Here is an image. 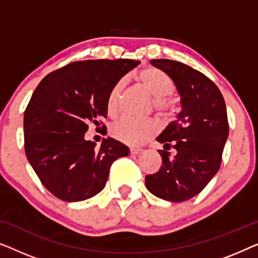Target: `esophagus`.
Instances as JSON below:
<instances>
[{
    "mask_svg": "<svg viewBox=\"0 0 258 258\" xmlns=\"http://www.w3.org/2000/svg\"><path fill=\"white\" fill-rule=\"evenodd\" d=\"M142 153V149H140V148H132L130 149V155H139Z\"/></svg>",
    "mask_w": 258,
    "mask_h": 258,
    "instance_id": "34e87169",
    "label": "esophagus"
}]
</instances>
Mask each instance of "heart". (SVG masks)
Returning <instances> with one entry per match:
<instances>
[{"label":"heart","mask_w":258,"mask_h":258,"mask_svg":"<svg viewBox=\"0 0 258 258\" xmlns=\"http://www.w3.org/2000/svg\"><path fill=\"white\" fill-rule=\"evenodd\" d=\"M137 82L148 94L154 97V108L160 115L168 114L170 102L168 96L174 93L175 86L167 74L157 68H144L136 75ZM125 80L121 79L114 84L107 98V111L110 116H116L119 111ZM156 132V125L151 121H137L134 118H122L111 126L112 137L119 142L132 146H139L149 140Z\"/></svg>","instance_id":"heart-1"}]
</instances>
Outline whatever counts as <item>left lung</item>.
Wrapping results in <instances>:
<instances>
[{
    "instance_id": "8db88e82",
    "label": "left lung",
    "mask_w": 258,
    "mask_h": 258,
    "mask_svg": "<svg viewBox=\"0 0 258 258\" xmlns=\"http://www.w3.org/2000/svg\"><path fill=\"white\" fill-rule=\"evenodd\" d=\"M150 63L175 83L182 110L156 139L163 144L162 165L146 176V186L162 200L183 202L202 191L221 167L229 135L227 108L216 84L199 70L167 58Z\"/></svg>"
}]
</instances>
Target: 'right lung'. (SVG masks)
<instances>
[{
    "mask_svg": "<svg viewBox=\"0 0 258 258\" xmlns=\"http://www.w3.org/2000/svg\"><path fill=\"white\" fill-rule=\"evenodd\" d=\"M140 64L134 59H88L48 74L24 111V150L45 188L64 202H80L101 191L112 162L129 148L111 137L100 149L84 139L107 117L114 84ZM104 126V125H103Z\"/></svg>",
    "mask_w": 258,
    "mask_h": 258,
    "instance_id": "add662e5",
    "label": "right lung"
}]
</instances>
